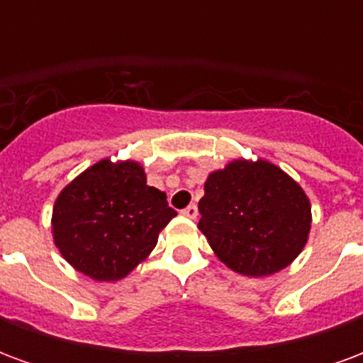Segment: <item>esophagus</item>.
<instances>
[{
  "label": "esophagus",
  "mask_w": 363,
  "mask_h": 363,
  "mask_svg": "<svg viewBox=\"0 0 363 363\" xmlns=\"http://www.w3.org/2000/svg\"><path fill=\"white\" fill-rule=\"evenodd\" d=\"M182 216H184V218H190V220H196L198 208L194 204H190L189 208H184V210H182Z\"/></svg>",
  "instance_id": "1"
}]
</instances>
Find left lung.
<instances>
[{"label":"left lung","instance_id":"1","mask_svg":"<svg viewBox=\"0 0 363 363\" xmlns=\"http://www.w3.org/2000/svg\"><path fill=\"white\" fill-rule=\"evenodd\" d=\"M198 229L233 272L262 278L289 267L311 231V202L267 159H233L208 174Z\"/></svg>","mask_w":363,"mask_h":363}]
</instances>
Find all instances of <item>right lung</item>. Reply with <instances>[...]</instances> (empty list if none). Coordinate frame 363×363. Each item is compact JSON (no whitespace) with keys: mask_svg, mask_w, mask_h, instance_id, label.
<instances>
[{"mask_svg":"<svg viewBox=\"0 0 363 363\" xmlns=\"http://www.w3.org/2000/svg\"><path fill=\"white\" fill-rule=\"evenodd\" d=\"M177 212L147 184L138 161L101 159L54 202L52 235L62 257L96 281L126 278L157 245Z\"/></svg>","mask_w":363,"mask_h":363,"instance_id":"1","label":"right lung"}]
</instances>
